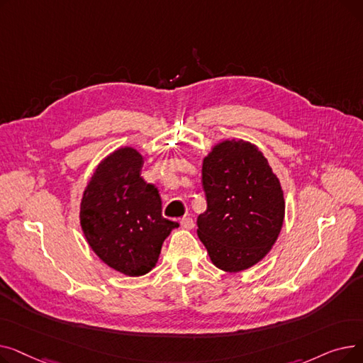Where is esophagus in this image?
I'll return each instance as SVG.
<instances>
[{
	"label": "esophagus",
	"instance_id": "esophagus-1",
	"mask_svg": "<svg viewBox=\"0 0 363 363\" xmlns=\"http://www.w3.org/2000/svg\"><path fill=\"white\" fill-rule=\"evenodd\" d=\"M181 226L184 228V230H193V228H194V220H193V218H189V216L182 218V219H181Z\"/></svg>",
	"mask_w": 363,
	"mask_h": 363
}]
</instances>
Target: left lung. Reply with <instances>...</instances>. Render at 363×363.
<instances>
[{
    "label": "left lung",
    "instance_id": "8db88e82",
    "mask_svg": "<svg viewBox=\"0 0 363 363\" xmlns=\"http://www.w3.org/2000/svg\"><path fill=\"white\" fill-rule=\"evenodd\" d=\"M207 211L197 234L216 268L240 272L262 260L282 228L281 184L256 145L223 141L203 160Z\"/></svg>",
    "mask_w": 363,
    "mask_h": 363
}]
</instances>
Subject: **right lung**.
Returning a JSON list of instances; mask_svg holds the SVG:
<instances>
[{"mask_svg":"<svg viewBox=\"0 0 363 363\" xmlns=\"http://www.w3.org/2000/svg\"><path fill=\"white\" fill-rule=\"evenodd\" d=\"M143 156L130 147L107 156L85 188L81 226L91 249L110 268L140 277L155 268L178 222L162 216L159 189L141 177Z\"/></svg>","mask_w":363,"mask_h":363,"instance_id":"1","label":"right lung"}]
</instances>
